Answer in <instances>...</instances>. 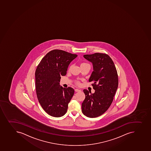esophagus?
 <instances>
[{"label":"esophagus","instance_id":"obj_1","mask_svg":"<svg viewBox=\"0 0 151 151\" xmlns=\"http://www.w3.org/2000/svg\"><path fill=\"white\" fill-rule=\"evenodd\" d=\"M75 91L76 92H79V91H81V89H78V88H76V89H75Z\"/></svg>","mask_w":151,"mask_h":151}]
</instances>
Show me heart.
Wrapping results in <instances>:
<instances>
[{
    "mask_svg": "<svg viewBox=\"0 0 151 151\" xmlns=\"http://www.w3.org/2000/svg\"><path fill=\"white\" fill-rule=\"evenodd\" d=\"M86 64H88V63H82L81 64V66H82V65H86ZM76 83L79 84V83L78 82H76Z\"/></svg>",
    "mask_w": 151,
    "mask_h": 151,
    "instance_id": "b5f03b06",
    "label": "heart"
}]
</instances>
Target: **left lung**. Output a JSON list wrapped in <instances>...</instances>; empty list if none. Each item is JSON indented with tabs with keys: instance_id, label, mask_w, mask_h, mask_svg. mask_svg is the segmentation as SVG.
<instances>
[{
	"instance_id": "obj_1",
	"label": "left lung",
	"mask_w": 151,
	"mask_h": 151,
	"mask_svg": "<svg viewBox=\"0 0 151 151\" xmlns=\"http://www.w3.org/2000/svg\"><path fill=\"white\" fill-rule=\"evenodd\" d=\"M83 57L92 63L93 71L89 82H93L95 92L83 90L86 98L82 111L86 116L94 118L105 113L112 103L118 88V75L114 62L108 55L96 53L84 55Z\"/></svg>"
}]
</instances>
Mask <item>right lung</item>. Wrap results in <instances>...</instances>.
Segmentation results:
<instances>
[{"instance_id": "obj_1", "label": "right lung", "mask_w": 151, "mask_h": 151, "mask_svg": "<svg viewBox=\"0 0 151 151\" xmlns=\"http://www.w3.org/2000/svg\"><path fill=\"white\" fill-rule=\"evenodd\" d=\"M77 57V55L55 49L46 54L37 68V99L45 111L52 116H63L68 111L74 90L60 86V76L66 75L68 65Z\"/></svg>"}]
</instances>
